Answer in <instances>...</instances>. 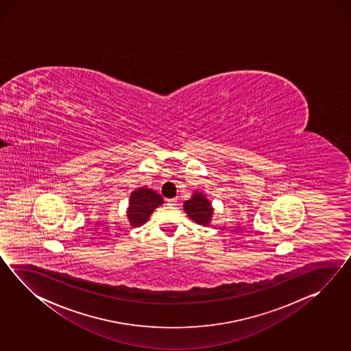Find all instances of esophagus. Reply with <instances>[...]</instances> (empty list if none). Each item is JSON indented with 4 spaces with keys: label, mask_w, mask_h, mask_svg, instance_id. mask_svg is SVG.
<instances>
[{
    "label": "esophagus",
    "mask_w": 351,
    "mask_h": 351,
    "mask_svg": "<svg viewBox=\"0 0 351 351\" xmlns=\"http://www.w3.org/2000/svg\"><path fill=\"white\" fill-rule=\"evenodd\" d=\"M167 204L170 205V206H175V205H178V199L175 197V199H167Z\"/></svg>",
    "instance_id": "34e87169"
}]
</instances>
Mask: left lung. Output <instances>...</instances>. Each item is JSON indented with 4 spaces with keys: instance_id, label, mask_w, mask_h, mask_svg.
I'll use <instances>...</instances> for the list:
<instances>
[{
    "instance_id": "obj_1",
    "label": "left lung",
    "mask_w": 351,
    "mask_h": 351,
    "mask_svg": "<svg viewBox=\"0 0 351 351\" xmlns=\"http://www.w3.org/2000/svg\"><path fill=\"white\" fill-rule=\"evenodd\" d=\"M184 210L195 223L208 226L213 215L210 203L206 200L203 194L195 193L194 196L184 204Z\"/></svg>"
}]
</instances>
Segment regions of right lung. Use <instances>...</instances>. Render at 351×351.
<instances>
[{
    "mask_svg": "<svg viewBox=\"0 0 351 351\" xmlns=\"http://www.w3.org/2000/svg\"><path fill=\"white\" fill-rule=\"evenodd\" d=\"M164 203L162 197L151 189L140 187L133 191L128 208V219L133 226H140L147 221L151 213Z\"/></svg>",
    "mask_w": 351,
    "mask_h": 351,
    "instance_id": "right-lung-1",
    "label": "right lung"
}]
</instances>
